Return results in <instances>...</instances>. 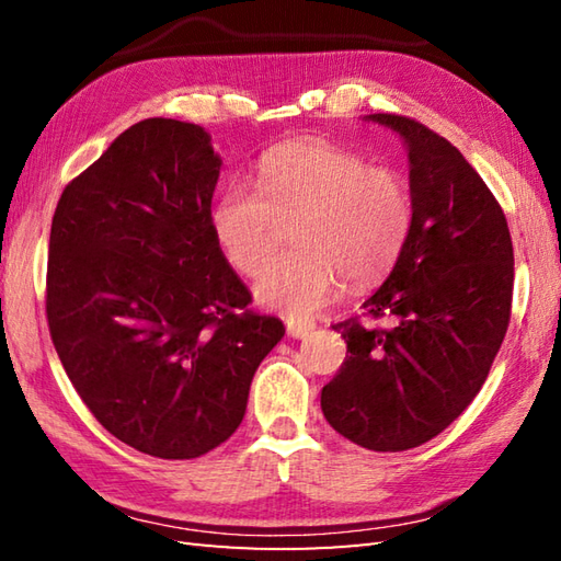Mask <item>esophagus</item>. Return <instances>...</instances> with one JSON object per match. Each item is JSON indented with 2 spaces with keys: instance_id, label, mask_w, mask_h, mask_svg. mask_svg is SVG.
I'll use <instances>...</instances> for the list:
<instances>
[{
  "instance_id": "esophagus-1",
  "label": "esophagus",
  "mask_w": 561,
  "mask_h": 561,
  "mask_svg": "<svg viewBox=\"0 0 561 561\" xmlns=\"http://www.w3.org/2000/svg\"><path fill=\"white\" fill-rule=\"evenodd\" d=\"M313 323L311 320H299V318H289L287 320V332L291 337H296V340H304V337H308L313 332Z\"/></svg>"
}]
</instances>
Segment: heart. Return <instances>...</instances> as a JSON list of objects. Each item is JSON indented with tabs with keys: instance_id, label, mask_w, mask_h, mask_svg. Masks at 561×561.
Returning <instances> with one entry per match:
<instances>
[{
	"instance_id": "b5f03b06",
	"label": "heart",
	"mask_w": 561,
	"mask_h": 561,
	"mask_svg": "<svg viewBox=\"0 0 561 561\" xmlns=\"http://www.w3.org/2000/svg\"><path fill=\"white\" fill-rule=\"evenodd\" d=\"M296 250L255 284V299L291 318L316 313L335 291L378 282L396 265L414 221L408 178L368 165L325 139H296L270 149L257 181L226 183L209 207V229L224 257L255 277L291 224Z\"/></svg>"
}]
</instances>
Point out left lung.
<instances>
[{
  "label": "left lung",
  "mask_w": 561,
  "mask_h": 561,
  "mask_svg": "<svg viewBox=\"0 0 561 561\" xmlns=\"http://www.w3.org/2000/svg\"><path fill=\"white\" fill-rule=\"evenodd\" d=\"M366 121L408 147L414 221L396 267L364 301L392 328L335 325L350 356L320 408L356 446L398 453L444 432L480 392L508 328L514 245L490 187L448 139L402 115Z\"/></svg>",
  "instance_id": "1"
}]
</instances>
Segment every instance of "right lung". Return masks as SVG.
Returning <instances> with one entry per match:
<instances>
[{
	"mask_svg": "<svg viewBox=\"0 0 561 561\" xmlns=\"http://www.w3.org/2000/svg\"><path fill=\"white\" fill-rule=\"evenodd\" d=\"M221 171L205 127L149 117L117 137L57 202L47 325L93 416L147 456L199 458L243 422L279 318L209 229Z\"/></svg>",
	"mask_w": 561,
	"mask_h": 561,
	"instance_id": "obj_1",
	"label": "right lung"
}]
</instances>
